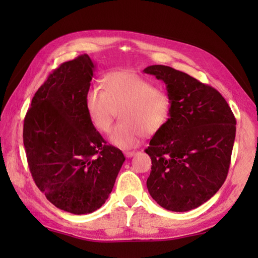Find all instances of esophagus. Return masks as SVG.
<instances>
[{
	"mask_svg": "<svg viewBox=\"0 0 258 258\" xmlns=\"http://www.w3.org/2000/svg\"><path fill=\"white\" fill-rule=\"evenodd\" d=\"M135 154H136V152H125V153H124V155H125L126 157H127V158L133 157Z\"/></svg>",
	"mask_w": 258,
	"mask_h": 258,
	"instance_id": "obj_1",
	"label": "esophagus"
}]
</instances>
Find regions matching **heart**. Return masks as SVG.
<instances>
[{"label": "heart", "mask_w": 258, "mask_h": 258, "mask_svg": "<svg viewBox=\"0 0 258 258\" xmlns=\"http://www.w3.org/2000/svg\"><path fill=\"white\" fill-rule=\"evenodd\" d=\"M84 106L92 125L105 133L116 111L122 122L109 131L108 141L122 150L140 144L146 132L155 134L167 123L171 100L165 92L133 71H114L105 78V91L91 86L85 93Z\"/></svg>", "instance_id": "1"}]
</instances>
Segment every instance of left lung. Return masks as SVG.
<instances>
[{
  "instance_id": "8db88e82",
  "label": "left lung",
  "mask_w": 258,
  "mask_h": 258,
  "mask_svg": "<svg viewBox=\"0 0 258 258\" xmlns=\"http://www.w3.org/2000/svg\"><path fill=\"white\" fill-rule=\"evenodd\" d=\"M144 73L166 86L171 114L145 152L152 160L146 186L158 205L187 212L217 193L227 177L236 119L221 93L173 68Z\"/></svg>"
}]
</instances>
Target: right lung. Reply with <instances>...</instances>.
<instances>
[{
    "label": "right lung",
    "mask_w": 258,
    "mask_h": 258,
    "mask_svg": "<svg viewBox=\"0 0 258 258\" xmlns=\"http://www.w3.org/2000/svg\"><path fill=\"white\" fill-rule=\"evenodd\" d=\"M94 70L87 54L59 65L35 93L24 118L33 179L54 206L76 215L105 203L125 161L86 114L84 97Z\"/></svg>",
    "instance_id": "add662e5"
}]
</instances>
